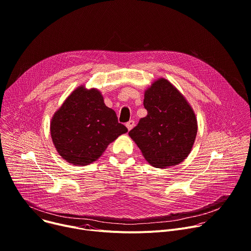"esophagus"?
Segmentation results:
<instances>
[{
    "mask_svg": "<svg viewBox=\"0 0 251 251\" xmlns=\"http://www.w3.org/2000/svg\"><path fill=\"white\" fill-rule=\"evenodd\" d=\"M134 126H135V121L134 120H130L129 122L126 123V127L128 128V130H131Z\"/></svg>",
    "mask_w": 251,
    "mask_h": 251,
    "instance_id": "1",
    "label": "esophagus"
}]
</instances>
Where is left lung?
<instances>
[{"label":"left lung","instance_id":"8db88e82","mask_svg":"<svg viewBox=\"0 0 251 251\" xmlns=\"http://www.w3.org/2000/svg\"><path fill=\"white\" fill-rule=\"evenodd\" d=\"M144 107L147 116L129 136L152 166L180 164L191 153L198 132L191 105L171 82L160 78L145 91Z\"/></svg>","mask_w":251,"mask_h":251}]
</instances>
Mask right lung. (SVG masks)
Listing matches in <instances>:
<instances>
[{
    "mask_svg": "<svg viewBox=\"0 0 251 251\" xmlns=\"http://www.w3.org/2000/svg\"><path fill=\"white\" fill-rule=\"evenodd\" d=\"M128 129L114 110L104 104L97 89L79 86L54 113L50 135L58 154L73 165L96 161L111 142Z\"/></svg>",
    "mask_w": 251,
    "mask_h": 251,
    "instance_id": "obj_1",
    "label": "right lung"
}]
</instances>
